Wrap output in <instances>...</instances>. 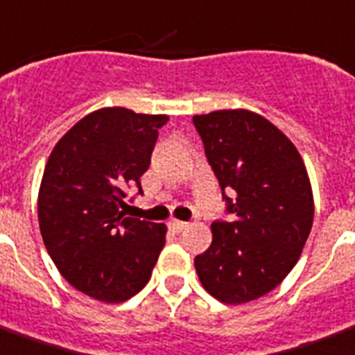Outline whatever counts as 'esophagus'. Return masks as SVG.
Returning <instances> with one entry per match:
<instances>
[{"instance_id":"obj_1","label":"esophagus","mask_w":355,"mask_h":355,"mask_svg":"<svg viewBox=\"0 0 355 355\" xmlns=\"http://www.w3.org/2000/svg\"><path fill=\"white\" fill-rule=\"evenodd\" d=\"M186 227H188V223H186V221H178V220L169 221V229H171L173 232H177V234L178 232H182Z\"/></svg>"}]
</instances>
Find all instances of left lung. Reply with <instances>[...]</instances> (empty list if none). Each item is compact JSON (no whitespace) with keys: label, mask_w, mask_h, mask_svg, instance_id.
Instances as JSON below:
<instances>
[{"label":"left lung","mask_w":355,"mask_h":355,"mask_svg":"<svg viewBox=\"0 0 355 355\" xmlns=\"http://www.w3.org/2000/svg\"><path fill=\"white\" fill-rule=\"evenodd\" d=\"M193 124L232 214L210 227L197 275L216 300L248 304L274 291L302 255L315 216L309 175L294 143L259 113L220 110Z\"/></svg>","instance_id":"obj_1"}]
</instances>
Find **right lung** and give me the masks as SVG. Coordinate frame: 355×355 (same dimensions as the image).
<instances>
[{
	"instance_id": "obj_1",
	"label": "right lung",
	"mask_w": 355,
	"mask_h": 355,
	"mask_svg": "<svg viewBox=\"0 0 355 355\" xmlns=\"http://www.w3.org/2000/svg\"><path fill=\"white\" fill-rule=\"evenodd\" d=\"M167 121L126 107L96 110L59 139L44 167L39 225L46 250L70 285L105 304L141 291L166 245L164 223L126 218L124 189L139 186Z\"/></svg>"
}]
</instances>
